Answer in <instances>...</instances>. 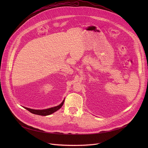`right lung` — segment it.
Instances as JSON below:
<instances>
[{
  "instance_id": "1",
  "label": "right lung",
  "mask_w": 148,
  "mask_h": 148,
  "mask_svg": "<svg viewBox=\"0 0 148 148\" xmlns=\"http://www.w3.org/2000/svg\"><path fill=\"white\" fill-rule=\"evenodd\" d=\"M64 100L65 99L63 100L62 102L60 105H58V106L51 107V108L45 109V110H33V109L29 108H27L25 107H23L25 108V109H26L27 110H28L29 111H30L32 114H34L36 115H41V116H47V115H50V114L55 112L56 111H57L59 109H60L63 105V103H64Z\"/></svg>"
}]
</instances>
